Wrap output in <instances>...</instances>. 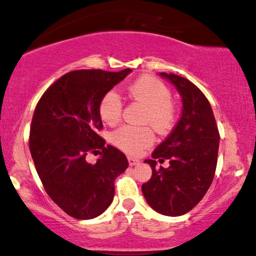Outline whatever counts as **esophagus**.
I'll use <instances>...</instances> for the list:
<instances>
[{
	"instance_id": "34e87169",
	"label": "esophagus",
	"mask_w": 256,
	"mask_h": 256,
	"mask_svg": "<svg viewBox=\"0 0 256 256\" xmlns=\"http://www.w3.org/2000/svg\"><path fill=\"white\" fill-rule=\"evenodd\" d=\"M128 165H130V166H134V165H138V164H140V160H138V158H136L128 156Z\"/></svg>"
}]
</instances>
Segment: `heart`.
<instances>
[{"label":"heart","mask_w":256,"mask_h":256,"mask_svg":"<svg viewBox=\"0 0 256 256\" xmlns=\"http://www.w3.org/2000/svg\"><path fill=\"white\" fill-rule=\"evenodd\" d=\"M128 96L144 104L146 113L144 122L152 124L158 132H166L174 125L177 110L171 101L172 94L168 86L158 79L144 76L134 82L128 89ZM100 116L107 124H116L122 114V100L114 90L108 91L100 102ZM112 140L122 150L136 154L150 146L155 140L150 128H134L124 125L112 134Z\"/></svg>","instance_id":"1"}]
</instances>
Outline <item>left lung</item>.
<instances>
[{
	"label": "left lung",
	"instance_id": "left-lung-1",
	"mask_svg": "<svg viewBox=\"0 0 256 256\" xmlns=\"http://www.w3.org/2000/svg\"><path fill=\"white\" fill-rule=\"evenodd\" d=\"M182 96L183 110L168 137L146 160L152 178L142 185L149 206L168 216H183L201 201L212 184L218 161L219 131L210 101L186 78L160 73ZM170 161L167 169L156 160Z\"/></svg>",
	"mask_w": 256,
	"mask_h": 256
}]
</instances>
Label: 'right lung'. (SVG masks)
Masks as SVG:
<instances>
[{"label": "right lung", "mask_w": 256, "mask_h": 256, "mask_svg": "<svg viewBox=\"0 0 256 256\" xmlns=\"http://www.w3.org/2000/svg\"><path fill=\"white\" fill-rule=\"evenodd\" d=\"M131 68L120 72L78 70L50 85L36 106L30 152L44 189L64 212L76 219L98 216L114 198V180L128 168L124 152L104 146L100 102ZM89 152H100L95 164Z\"/></svg>", "instance_id": "add662e5"}]
</instances>
